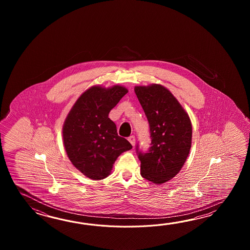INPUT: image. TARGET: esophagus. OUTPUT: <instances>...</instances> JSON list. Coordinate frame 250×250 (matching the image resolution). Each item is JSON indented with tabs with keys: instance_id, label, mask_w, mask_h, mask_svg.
<instances>
[{
	"instance_id": "1",
	"label": "esophagus",
	"mask_w": 250,
	"mask_h": 250,
	"mask_svg": "<svg viewBox=\"0 0 250 250\" xmlns=\"http://www.w3.org/2000/svg\"><path fill=\"white\" fill-rule=\"evenodd\" d=\"M128 141H129L130 144H131L133 146H135V144H136V138H135L134 136H130V137L128 138Z\"/></svg>"
}]
</instances>
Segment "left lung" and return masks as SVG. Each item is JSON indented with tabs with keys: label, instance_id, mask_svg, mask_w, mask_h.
Here are the masks:
<instances>
[{
	"label": "left lung",
	"instance_id": "1",
	"mask_svg": "<svg viewBox=\"0 0 250 250\" xmlns=\"http://www.w3.org/2000/svg\"><path fill=\"white\" fill-rule=\"evenodd\" d=\"M148 121L151 146L138 152L141 175L154 184L175 177L191 147L192 125L188 114L164 85H137L134 88Z\"/></svg>",
	"mask_w": 250,
	"mask_h": 250
}]
</instances>
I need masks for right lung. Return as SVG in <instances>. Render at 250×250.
<instances>
[{
    "label": "right lung",
    "instance_id": "obj_1",
    "mask_svg": "<svg viewBox=\"0 0 250 250\" xmlns=\"http://www.w3.org/2000/svg\"><path fill=\"white\" fill-rule=\"evenodd\" d=\"M127 93L123 85L91 86L70 109L62 127L63 145L71 164L91 180L110 175L118 156L132 148L118 135L109 112Z\"/></svg>",
    "mask_w": 250,
    "mask_h": 250
}]
</instances>
